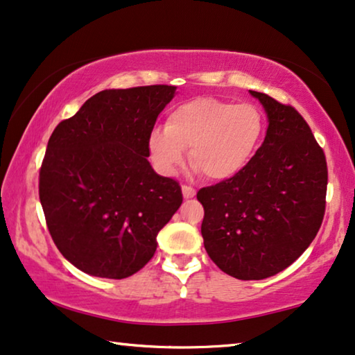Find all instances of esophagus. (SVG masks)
Listing matches in <instances>:
<instances>
[{"label":"esophagus","mask_w":355,"mask_h":355,"mask_svg":"<svg viewBox=\"0 0 355 355\" xmlns=\"http://www.w3.org/2000/svg\"><path fill=\"white\" fill-rule=\"evenodd\" d=\"M182 195L184 198H193L195 197V189L190 186H182Z\"/></svg>","instance_id":"1"}]
</instances>
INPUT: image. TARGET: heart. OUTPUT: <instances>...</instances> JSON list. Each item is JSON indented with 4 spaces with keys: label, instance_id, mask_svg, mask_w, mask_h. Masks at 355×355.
<instances>
[{
    "label": "heart",
    "instance_id": "obj_1",
    "mask_svg": "<svg viewBox=\"0 0 355 355\" xmlns=\"http://www.w3.org/2000/svg\"><path fill=\"white\" fill-rule=\"evenodd\" d=\"M266 128L264 114L254 104L197 97L169 110L165 130H153L147 148L153 166L173 176L186 160L211 181L240 174L254 157Z\"/></svg>",
    "mask_w": 355,
    "mask_h": 355
}]
</instances>
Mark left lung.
Returning <instances> with one entry per match:
<instances>
[{"mask_svg": "<svg viewBox=\"0 0 355 355\" xmlns=\"http://www.w3.org/2000/svg\"><path fill=\"white\" fill-rule=\"evenodd\" d=\"M267 115L264 142L237 176L198 190L203 245L240 280H263L300 258L325 213L327 160L297 112L250 91Z\"/></svg>", "mask_w": 355, "mask_h": 355, "instance_id": "8db88e82", "label": "left lung"}]
</instances>
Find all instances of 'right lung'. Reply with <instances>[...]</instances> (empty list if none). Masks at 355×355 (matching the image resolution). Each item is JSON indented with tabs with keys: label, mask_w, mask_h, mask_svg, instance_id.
Wrapping results in <instances>:
<instances>
[{
	"label": "right lung",
	"mask_w": 355,
	"mask_h": 355,
	"mask_svg": "<svg viewBox=\"0 0 355 355\" xmlns=\"http://www.w3.org/2000/svg\"><path fill=\"white\" fill-rule=\"evenodd\" d=\"M174 94L168 85L101 91L49 137L40 202L55 246L85 274H136L181 207V186L147 160L148 136Z\"/></svg>",
	"instance_id": "obj_1"
}]
</instances>
